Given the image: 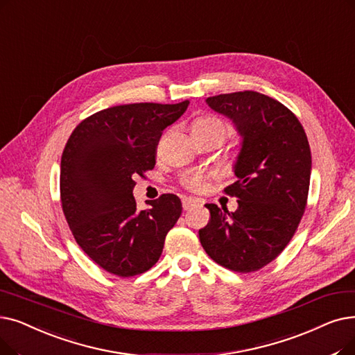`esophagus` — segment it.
<instances>
[{
  "instance_id": "obj_1",
  "label": "esophagus",
  "mask_w": 355,
  "mask_h": 355,
  "mask_svg": "<svg viewBox=\"0 0 355 355\" xmlns=\"http://www.w3.org/2000/svg\"><path fill=\"white\" fill-rule=\"evenodd\" d=\"M198 203H200L198 200L186 197V198H182V209H184V210H189V209H191L193 206H196V205H198Z\"/></svg>"
}]
</instances>
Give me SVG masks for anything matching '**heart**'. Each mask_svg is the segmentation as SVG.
I'll list each match as a JSON object with an SVG mask.
<instances>
[{
	"instance_id": "b5f03b06",
	"label": "heart",
	"mask_w": 355,
	"mask_h": 355,
	"mask_svg": "<svg viewBox=\"0 0 355 355\" xmlns=\"http://www.w3.org/2000/svg\"><path fill=\"white\" fill-rule=\"evenodd\" d=\"M193 135L197 136H216L219 139H225V137L229 135V126L226 125V121L222 119L216 117V116H200L197 117L193 125ZM186 187L190 190H198L202 187V177L200 175H191L186 180Z\"/></svg>"
}]
</instances>
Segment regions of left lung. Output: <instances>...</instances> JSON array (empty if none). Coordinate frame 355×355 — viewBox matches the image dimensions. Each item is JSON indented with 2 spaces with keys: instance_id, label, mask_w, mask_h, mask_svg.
<instances>
[{
  "instance_id": "obj_1",
  "label": "left lung",
  "mask_w": 355,
  "mask_h": 355,
  "mask_svg": "<svg viewBox=\"0 0 355 355\" xmlns=\"http://www.w3.org/2000/svg\"><path fill=\"white\" fill-rule=\"evenodd\" d=\"M206 103L234 120L242 149L238 180L223 190L238 198V209L206 205L210 219L198 238L214 263L252 272L279 257L296 234L309 194L311 146L299 119L268 96L238 91Z\"/></svg>"
}]
</instances>
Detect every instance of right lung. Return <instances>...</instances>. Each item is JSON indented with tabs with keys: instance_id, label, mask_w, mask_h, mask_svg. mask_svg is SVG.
Listing matches in <instances>:
<instances>
[{
	"instance_id": "1",
	"label": "right lung",
	"mask_w": 355,
	"mask_h": 355,
	"mask_svg": "<svg viewBox=\"0 0 355 355\" xmlns=\"http://www.w3.org/2000/svg\"><path fill=\"white\" fill-rule=\"evenodd\" d=\"M190 101L133 103L91 114L73 129L60 159V203L81 250L107 272L142 274L157 264L181 200L162 194L139 210L135 177L153 169L162 130Z\"/></svg>"
}]
</instances>
